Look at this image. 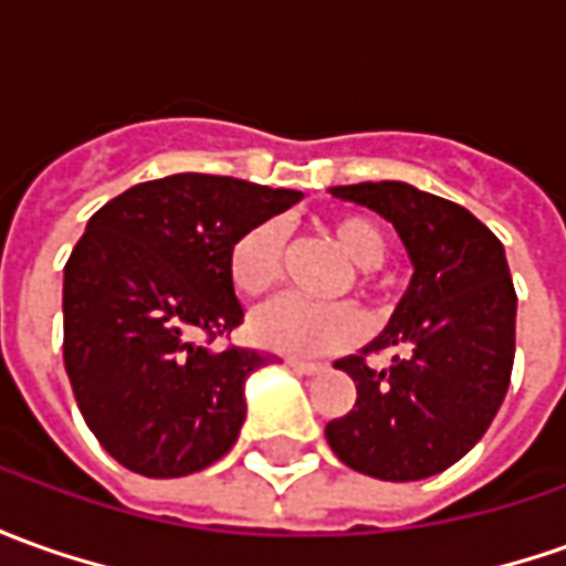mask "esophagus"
<instances>
[{"mask_svg": "<svg viewBox=\"0 0 566 566\" xmlns=\"http://www.w3.org/2000/svg\"><path fill=\"white\" fill-rule=\"evenodd\" d=\"M287 368H294L297 375H318V371H325V365L322 363H306V359H284Z\"/></svg>", "mask_w": 566, "mask_h": 566, "instance_id": "34e87169", "label": "esophagus"}]
</instances>
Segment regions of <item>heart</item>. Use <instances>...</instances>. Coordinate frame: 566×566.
Wrapping results in <instances>:
<instances>
[{"mask_svg":"<svg viewBox=\"0 0 566 566\" xmlns=\"http://www.w3.org/2000/svg\"><path fill=\"white\" fill-rule=\"evenodd\" d=\"M325 232L337 248L359 266L356 287L365 294H380L375 269L387 260V234L375 219L363 213H337L325 222ZM287 256V229L279 219L253 222L229 248V279L244 297H266L279 287ZM253 337L269 349L287 356H322L353 347L365 334V315L353 303H313L297 294H284L253 313Z\"/></svg>","mask_w":566,"mask_h":566,"instance_id":"b5f03b06","label":"heart"}]
</instances>
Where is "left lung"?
Wrapping results in <instances>:
<instances>
[{"label": "left lung", "instance_id": "left-lung-1", "mask_svg": "<svg viewBox=\"0 0 566 566\" xmlns=\"http://www.w3.org/2000/svg\"><path fill=\"white\" fill-rule=\"evenodd\" d=\"M328 191L390 219L415 275L387 332L334 363L356 380V406L328 421L325 440L359 474H440L474 449L509 394L517 294L505 248L464 207L406 182ZM378 352L395 356L387 369L367 363Z\"/></svg>", "mask_w": 566, "mask_h": 566}]
</instances>
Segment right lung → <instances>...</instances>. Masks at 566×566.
Masks as SVG:
<instances>
[{
  "label": "right lung",
  "instance_id": "right-lung-1",
  "mask_svg": "<svg viewBox=\"0 0 566 566\" xmlns=\"http://www.w3.org/2000/svg\"><path fill=\"white\" fill-rule=\"evenodd\" d=\"M303 195L176 172L107 201L64 266V368L111 459L142 476L210 468L244 424V378L272 363L229 340L244 310L229 248Z\"/></svg>",
  "mask_w": 566,
  "mask_h": 566
}]
</instances>
